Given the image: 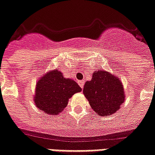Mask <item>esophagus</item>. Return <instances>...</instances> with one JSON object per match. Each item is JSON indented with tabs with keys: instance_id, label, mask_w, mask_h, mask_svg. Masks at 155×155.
Masks as SVG:
<instances>
[{
	"instance_id": "1",
	"label": "esophagus",
	"mask_w": 155,
	"mask_h": 155,
	"mask_svg": "<svg viewBox=\"0 0 155 155\" xmlns=\"http://www.w3.org/2000/svg\"><path fill=\"white\" fill-rule=\"evenodd\" d=\"M78 84L80 85L81 88H83V87H84V80H78Z\"/></svg>"
}]
</instances>
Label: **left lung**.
Masks as SVG:
<instances>
[{
  "label": "left lung",
  "instance_id": "left-lung-1",
  "mask_svg": "<svg viewBox=\"0 0 155 155\" xmlns=\"http://www.w3.org/2000/svg\"><path fill=\"white\" fill-rule=\"evenodd\" d=\"M83 92L93 110L99 116L114 114L125 101L122 82L104 70L93 72L92 79L84 84Z\"/></svg>",
  "mask_w": 155,
  "mask_h": 155
}]
</instances>
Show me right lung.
Returning a JSON list of instances; mask_svg holds the SVG:
<instances>
[{"instance_id": "add662e5", "label": "right lung", "mask_w": 155, "mask_h": 155, "mask_svg": "<svg viewBox=\"0 0 155 155\" xmlns=\"http://www.w3.org/2000/svg\"><path fill=\"white\" fill-rule=\"evenodd\" d=\"M81 90L73 80L64 78L58 70H52L36 83L34 103L47 114L57 115L66 107L68 99Z\"/></svg>"}]
</instances>
